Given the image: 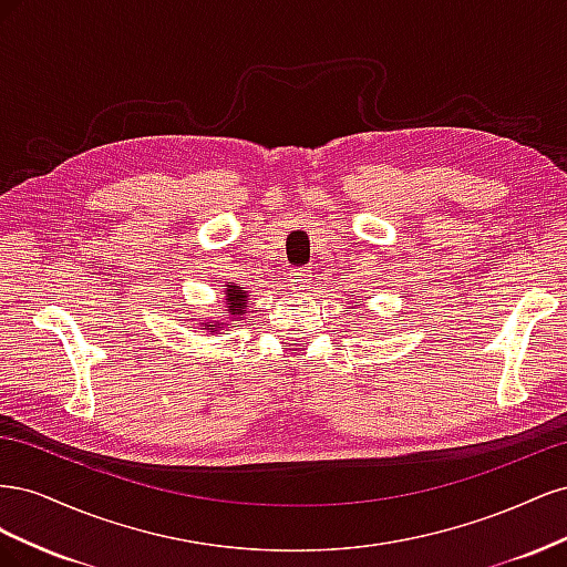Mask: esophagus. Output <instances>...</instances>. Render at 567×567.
I'll use <instances>...</instances> for the list:
<instances>
[{"label":"esophagus","mask_w":567,"mask_h":567,"mask_svg":"<svg viewBox=\"0 0 567 567\" xmlns=\"http://www.w3.org/2000/svg\"><path fill=\"white\" fill-rule=\"evenodd\" d=\"M288 284H290V288L296 290V293H302V290L312 288V271L307 269V267L290 269V274H288Z\"/></svg>","instance_id":"1"}]
</instances>
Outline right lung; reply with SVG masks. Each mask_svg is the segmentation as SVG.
<instances>
[{"label":"right lung","instance_id":"obj_1","mask_svg":"<svg viewBox=\"0 0 567 567\" xmlns=\"http://www.w3.org/2000/svg\"><path fill=\"white\" fill-rule=\"evenodd\" d=\"M225 307H227V310H225L227 319H217V321L208 319V321H205V331L215 333V331L225 329V326H229L225 321L241 319V315H246V307H248V290H241V286H227V290H225Z\"/></svg>","mask_w":567,"mask_h":567}]
</instances>
